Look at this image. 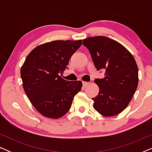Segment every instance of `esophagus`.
<instances>
[{
  "label": "esophagus",
  "instance_id": "34e87169",
  "mask_svg": "<svg viewBox=\"0 0 152 152\" xmlns=\"http://www.w3.org/2000/svg\"><path fill=\"white\" fill-rule=\"evenodd\" d=\"M82 84H83V86H84V87H86L88 86V85L89 84V82H82Z\"/></svg>",
  "mask_w": 152,
  "mask_h": 152
}]
</instances>
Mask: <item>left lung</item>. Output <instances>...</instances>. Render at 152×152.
Masks as SVG:
<instances>
[{
	"instance_id": "obj_1",
	"label": "left lung",
	"mask_w": 152,
	"mask_h": 152,
	"mask_svg": "<svg viewBox=\"0 0 152 152\" xmlns=\"http://www.w3.org/2000/svg\"><path fill=\"white\" fill-rule=\"evenodd\" d=\"M97 70H105L104 77L95 79L99 93L92 99L93 108L103 116L118 115L129 104L138 84V68L134 57L118 41L107 37L83 40Z\"/></svg>"
}]
</instances>
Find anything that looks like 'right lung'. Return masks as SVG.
<instances>
[{
    "instance_id": "add662e5",
    "label": "right lung",
    "mask_w": 152,
    "mask_h": 152,
    "mask_svg": "<svg viewBox=\"0 0 152 152\" xmlns=\"http://www.w3.org/2000/svg\"><path fill=\"white\" fill-rule=\"evenodd\" d=\"M82 40L53 41L39 45L27 56L21 68L23 87L32 104L45 117L57 119L69 111L81 81L64 80L62 75Z\"/></svg>"
}]
</instances>
